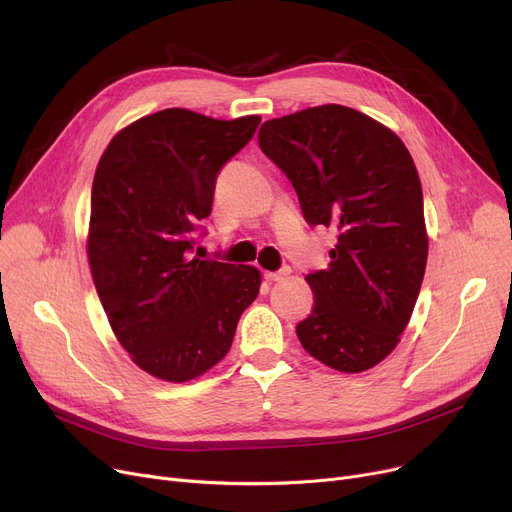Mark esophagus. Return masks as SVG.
<instances>
[{"label": "esophagus", "mask_w": 512, "mask_h": 512, "mask_svg": "<svg viewBox=\"0 0 512 512\" xmlns=\"http://www.w3.org/2000/svg\"><path fill=\"white\" fill-rule=\"evenodd\" d=\"M290 276V267L288 265H282L278 272H265V278L270 282H278V280H284Z\"/></svg>", "instance_id": "obj_1"}]
</instances>
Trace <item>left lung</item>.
<instances>
[{
    "mask_svg": "<svg viewBox=\"0 0 512 512\" xmlns=\"http://www.w3.org/2000/svg\"><path fill=\"white\" fill-rule=\"evenodd\" d=\"M259 147L307 224L338 234L328 270L307 276L315 305L297 326L303 348L344 373L378 365L409 324L427 263L411 153L384 124L334 103L263 122Z\"/></svg>",
    "mask_w": 512,
    "mask_h": 512,
    "instance_id": "1",
    "label": "left lung"
}]
</instances>
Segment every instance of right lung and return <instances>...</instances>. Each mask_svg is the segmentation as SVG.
Instances as JSON below:
<instances>
[{
	"mask_svg": "<svg viewBox=\"0 0 512 512\" xmlns=\"http://www.w3.org/2000/svg\"><path fill=\"white\" fill-rule=\"evenodd\" d=\"M259 122L170 107L120 130L99 159L87 245L93 282L126 353L159 380H193L222 361L259 294L253 265L191 257L215 178Z\"/></svg>",
	"mask_w": 512,
	"mask_h": 512,
	"instance_id": "add662e5",
	"label": "right lung"
}]
</instances>
